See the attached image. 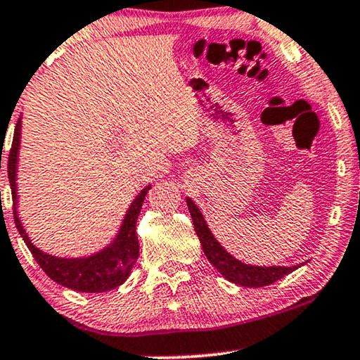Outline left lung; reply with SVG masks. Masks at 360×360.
Wrapping results in <instances>:
<instances>
[{
  "label": "left lung",
  "mask_w": 360,
  "mask_h": 360,
  "mask_svg": "<svg viewBox=\"0 0 360 360\" xmlns=\"http://www.w3.org/2000/svg\"><path fill=\"white\" fill-rule=\"evenodd\" d=\"M187 207H189L192 221H194V230L199 236L200 245L204 248V252L217 271L220 272L225 279L236 283V285L243 287H264L269 283H274L276 281L282 279L292 271H295L298 266L292 267H257V266H248L243 264L235 257L230 256L224 248L219 245L212 235L209 226H207L204 217H202L200 210L197 209L194 202L187 199Z\"/></svg>",
  "instance_id": "8db88e82"
}]
</instances>
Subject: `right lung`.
<instances>
[{"label":"right lung","mask_w":360,"mask_h":360,"mask_svg":"<svg viewBox=\"0 0 360 360\" xmlns=\"http://www.w3.org/2000/svg\"><path fill=\"white\" fill-rule=\"evenodd\" d=\"M19 136H21V119L18 120L16 129H14L13 145L8 155V178L11 184L13 194V214L14 224L18 226V231L21 233L24 243H26L29 251L32 252L34 259L37 264L42 267V271L47 274L50 279L55 281L60 285L73 288L77 292H88V293H99L108 292L112 288L119 287L127 279L131 267L135 261L139 259V236H136L135 226L136 219H139L141 204H143L146 192L150 187H145L135 200L131 202L130 209L125 215L120 233L115 238L112 245L105 248L104 251L91 257H83V259H62V257H55L45 255L37 250L27 238V233L24 231L21 221L18 219L16 212V163H18V150H19ZM1 169V166H0Z\"/></svg>","instance_id":"obj_1"}]
</instances>
